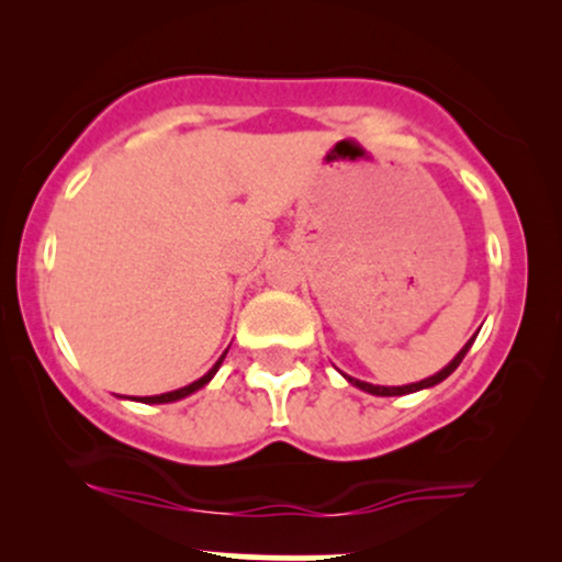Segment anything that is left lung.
I'll list each match as a JSON object with an SVG mask.
<instances>
[{"instance_id":"obj_1","label":"left lung","mask_w":562,"mask_h":562,"mask_svg":"<svg viewBox=\"0 0 562 562\" xmlns=\"http://www.w3.org/2000/svg\"><path fill=\"white\" fill-rule=\"evenodd\" d=\"M475 335H479V333H475ZM475 335L468 340L465 346L460 348V353H457V357L451 359V362H449L447 367H443V370H438L436 375L420 380V383H409V385H372V383H364V380H357V378H348V375H344V378H346L351 385H357V389L372 393V396H404V393H415V391H423V389H434V385L441 383V380H447V378L451 375V372H454L457 367H460L462 359H465V353L470 351V346H473Z\"/></svg>"}]
</instances>
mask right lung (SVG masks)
I'll return each instance as SVG.
<instances>
[{"instance_id":"obj_1","label":"right lung","mask_w":562,"mask_h":562,"mask_svg":"<svg viewBox=\"0 0 562 562\" xmlns=\"http://www.w3.org/2000/svg\"><path fill=\"white\" fill-rule=\"evenodd\" d=\"M229 351V348H227ZM227 351L222 353V357H218V362L211 367L209 372H205L203 378H198L195 383H190V385H184V389H177V391H169V393H160V396H139V398H134V402H142V404H169V402H179V398H184V396H190V393H195V391H200L203 389V385H209L211 383V378L216 375L218 372V367H222V362H224V357H227Z\"/></svg>"}]
</instances>
